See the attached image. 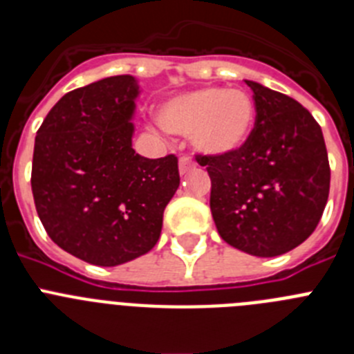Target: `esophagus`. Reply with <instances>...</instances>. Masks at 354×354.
<instances>
[{
    "instance_id": "34e87169",
    "label": "esophagus",
    "mask_w": 354,
    "mask_h": 354,
    "mask_svg": "<svg viewBox=\"0 0 354 354\" xmlns=\"http://www.w3.org/2000/svg\"><path fill=\"white\" fill-rule=\"evenodd\" d=\"M192 168H193V162H192V159H189V158H186V156H183V158L179 159V171H180V175L187 174V171L192 170Z\"/></svg>"
}]
</instances>
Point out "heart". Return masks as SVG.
Returning <instances> with one entry per match:
<instances>
[{
  "label": "heart",
  "mask_w": 354,
  "mask_h": 354,
  "mask_svg": "<svg viewBox=\"0 0 354 354\" xmlns=\"http://www.w3.org/2000/svg\"><path fill=\"white\" fill-rule=\"evenodd\" d=\"M255 104L243 90L220 86L192 90L168 99L159 109L162 129L179 136L192 134L193 147L207 156L237 152L250 138Z\"/></svg>",
  "instance_id": "1"
}]
</instances>
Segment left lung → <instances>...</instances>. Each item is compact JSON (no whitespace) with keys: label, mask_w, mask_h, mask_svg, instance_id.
I'll return each instance as SVG.
<instances>
[{"label":"left lung","mask_w":354,"mask_h":354,"mask_svg":"<svg viewBox=\"0 0 354 354\" xmlns=\"http://www.w3.org/2000/svg\"><path fill=\"white\" fill-rule=\"evenodd\" d=\"M255 126L237 152L196 156L211 177V212L221 239L255 257L299 246L317 227L330 193L323 131L286 93L246 81Z\"/></svg>","instance_id":"obj_1"}]
</instances>
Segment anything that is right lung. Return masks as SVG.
Listing matches in <instances>:
<instances>
[{"mask_svg": "<svg viewBox=\"0 0 354 354\" xmlns=\"http://www.w3.org/2000/svg\"><path fill=\"white\" fill-rule=\"evenodd\" d=\"M138 81L104 77L65 93L37 131L31 192L48 236L88 264H124L161 236L162 212L179 187L174 154L133 149Z\"/></svg>", "mask_w": 354, "mask_h": 354, "instance_id": "right-lung-1", "label": "right lung"}]
</instances>
